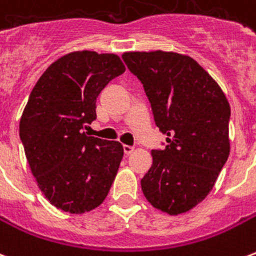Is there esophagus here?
Wrapping results in <instances>:
<instances>
[{
	"label": "esophagus",
	"mask_w": 256,
	"mask_h": 256,
	"mask_svg": "<svg viewBox=\"0 0 256 256\" xmlns=\"http://www.w3.org/2000/svg\"><path fill=\"white\" fill-rule=\"evenodd\" d=\"M123 150H124V154H126V155H130V154L134 150V148L133 146H130V145H123Z\"/></svg>",
	"instance_id": "obj_1"
}]
</instances>
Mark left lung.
<instances>
[{
  "label": "left lung",
  "instance_id": "left-lung-1",
  "mask_svg": "<svg viewBox=\"0 0 256 256\" xmlns=\"http://www.w3.org/2000/svg\"><path fill=\"white\" fill-rule=\"evenodd\" d=\"M122 58L141 80L156 126L167 136L166 146L152 150V166L141 180L142 193L163 212H186L211 192L228 160L229 101L189 56L155 50Z\"/></svg>",
  "mask_w": 256,
  "mask_h": 256
}]
</instances>
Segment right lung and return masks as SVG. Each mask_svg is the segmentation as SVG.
I'll list each match as a JSON object with an SVG mask.
<instances>
[{"label": "right lung", "instance_id": "add662e5", "mask_svg": "<svg viewBox=\"0 0 256 256\" xmlns=\"http://www.w3.org/2000/svg\"><path fill=\"white\" fill-rule=\"evenodd\" d=\"M112 53H68L52 63L31 90L20 140L38 188L56 208L82 214L98 207L123 158L118 141L89 137L101 90L124 72Z\"/></svg>", "mask_w": 256, "mask_h": 256}]
</instances>
